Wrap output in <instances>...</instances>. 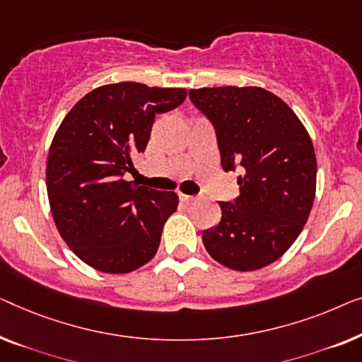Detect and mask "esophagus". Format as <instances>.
<instances>
[{
	"label": "esophagus",
	"instance_id": "esophagus-1",
	"mask_svg": "<svg viewBox=\"0 0 362 362\" xmlns=\"http://www.w3.org/2000/svg\"><path fill=\"white\" fill-rule=\"evenodd\" d=\"M179 197H180V200H182V202H185V203H192V202H195V200H197V197H193V195H185V193H179Z\"/></svg>",
	"mask_w": 362,
	"mask_h": 362
}]
</instances>
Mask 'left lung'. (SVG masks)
<instances>
[{
  "label": "left lung",
  "mask_w": 362,
  "mask_h": 362,
  "mask_svg": "<svg viewBox=\"0 0 362 362\" xmlns=\"http://www.w3.org/2000/svg\"><path fill=\"white\" fill-rule=\"evenodd\" d=\"M216 131L221 167L234 170L239 197L220 202L221 221L203 231L216 262L239 272L276 262L302 233L317 190L313 142L298 116L261 86L190 90Z\"/></svg>",
  "instance_id": "8db88e82"
}]
</instances>
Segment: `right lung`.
<instances>
[{
    "label": "right lung",
    "mask_w": 362,
    "mask_h": 362,
    "mask_svg": "<svg viewBox=\"0 0 362 362\" xmlns=\"http://www.w3.org/2000/svg\"><path fill=\"white\" fill-rule=\"evenodd\" d=\"M185 88L121 81L91 90L69 111L49 149L45 183L60 236L90 267L126 274L156 256L175 192L126 180L146 151L156 115L183 103Z\"/></svg>",
    "instance_id": "obj_1"
}]
</instances>
